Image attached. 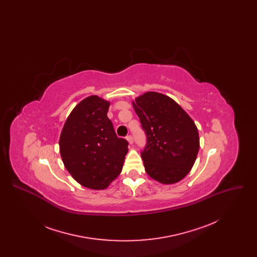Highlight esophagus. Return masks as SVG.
Returning a JSON list of instances; mask_svg holds the SVG:
<instances>
[{
    "instance_id": "esophagus-1",
    "label": "esophagus",
    "mask_w": 257,
    "mask_h": 257,
    "mask_svg": "<svg viewBox=\"0 0 257 257\" xmlns=\"http://www.w3.org/2000/svg\"><path fill=\"white\" fill-rule=\"evenodd\" d=\"M126 140L128 141V143H129L130 145H133V142H134V141H133V137H132L131 135L127 136V137H126Z\"/></svg>"
}]
</instances>
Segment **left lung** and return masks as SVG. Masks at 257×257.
<instances>
[{"mask_svg":"<svg viewBox=\"0 0 257 257\" xmlns=\"http://www.w3.org/2000/svg\"><path fill=\"white\" fill-rule=\"evenodd\" d=\"M133 107L147 135L142 152L147 174L162 184H174L192 170L199 149L196 124L171 97L148 91Z\"/></svg>","mask_w":257,"mask_h":257,"instance_id":"1","label":"left lung"}]
</instances>
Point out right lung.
<instances>
[{
	"instance_id": "obj_1",
	"label": "right lung",
	"mask_w": 257,
	"mask_h": 257,
	"mask_svg": "<svg viewBox=\"0 0 257 257\" xmlns=\"http://www.w3.org/2000/svg\"><path fill=\"white\" fill-rule=\"evenodd\" d=\"M110 102L96 95L82 100L67 117L60 138L64 167L82 186L104 190L122 171L128 142L107 116Z\"/></svg>"
}]
</instances>
